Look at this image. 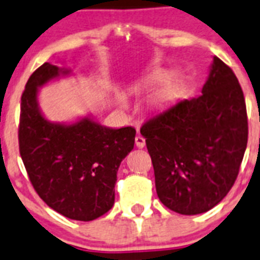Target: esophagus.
I'll return each instance as SVG.
<instances>
[{
	"mask_svg": "<svg viewBox=\"0 0 260 260\" xmlns=\"http://www.w3.org/2000/svg\"><path fill=\"white\" fill-rule=\"evenodd\" d=\"M135 143H136L137 148L141 149L145 146V139H144L143 136H136V139H135Z\"/></svg>",
	"mask_w": 260,
	"mask_h": 260,
	"instance_id": "obj_1",
	"label": "esophagus"
}]
</instances>
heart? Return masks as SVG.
<instances>
[{
    "label": "heart",
    "instance_id": "b5f03b06",
    "mask_svg": "<svg viewBox=\"0 0 260 260\" xmlns=\"http://www.w3.org/2000/svg\"><path fill=\"white\" fill-rule=\"evenodd\" d=\"M165 78H168V73L166 72H155V73L150 74V76L146 78V82L148 83H157V82H161L164 81ZM170 92H171V87L170 86H166L161 90V91L158 92L157 95H155V101L157 102H164L166 99L170 96Z\"/></svg>",
    "mask_w": 260,
    "mask_h": 260
}]
</instances>
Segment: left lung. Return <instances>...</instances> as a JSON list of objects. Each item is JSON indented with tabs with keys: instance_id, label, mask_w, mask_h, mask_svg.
I'll list each match as a JSON object with an SVG mask.
<instances>
[{
	"instance_id": "8db88e82",
	"label": "left lung",
	"mask_w": 260,
	"mask_h": 260,
	"mask_svg": "<svg viewBox=\"0 0 260 260\" xmlns=\"http://www.w3.org/2000/svg\"><path fill=\"white\" fill-rule=\"evenodd\" d=\"M162 204L204 213L226 196L247 145V114L236 74L214 56L198 98L184 99L144 124Z\"/></svg>"
}]
</instances>
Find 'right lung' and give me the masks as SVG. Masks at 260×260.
Masks as SVG:
<instances>
[{"mask_svg":"<svg viewBox=\"0 0 260 260\" xmlns=\"http://www.w3.org/2000/svg\"><path fill=\"white\" fill-rule=\"evenodd\" d=\"M69 73L44 62L28 78L21 99L19 153L43 202L68 218L91 221L114 205L117 169L133 149L136 129L105 127L91 116L72 124L47 120L39 89Z\"/></svg>","mask_w":260,"mask_h":260,"instance_id":"1","label":"right lung"}]
</instances>
